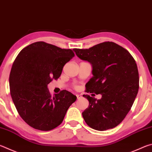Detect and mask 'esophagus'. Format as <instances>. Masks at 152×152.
Masks as SVG:
<instances>
[{"instance_id": "34e87169", "label": "esophagus", "mask_w": 152, "mask_h": 152, "mask_svg": "<svg viewBox=\"0 0 152 152\" xmlns=\"http://www.w3.org/2000/svg\"><path fill=\"white\" fill-rule=\"evenodd\" d=\"M76 95L77 99H81V98H82V96L80 94H76Z\"/></svg>"}]
</instances>
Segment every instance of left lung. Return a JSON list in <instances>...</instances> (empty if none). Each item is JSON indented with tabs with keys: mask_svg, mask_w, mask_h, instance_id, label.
<instances>
[{
	"mask_svg": "<svg viewBox=\"0 0 152 152\" xmlns=\"http://www.w3.org/2000/svg\"><path fill=\"white\" fill-rule=\"evenodd\" d=\"M74 50L78 58L92 66L93 76L86 84L85 92L102 94L99 100L83 95L89 101L82 113L84 121L98 131L117 127L130 110L138 92L135 60L126 49L112 42Z\"/></svg>",
	"mask_w": 152,
	"mask_h": 152,
	"instance_id": "1",
	"label": "left lung"
}]
</instances>
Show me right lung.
I'll use <instances>...</instances> for the list:
<instances>
[{
  "mask_svg": "<svg viewBox=\"0 0 152 152\" xmlns=\"http://www.w3.org/2000/svg\"><path fill=\"white\" fill-rule=\"evenodd\" d=\"M73 57L71 49L44 42L31 43L17 56L9 76L10 92L18 113L31 127L45 132L57 127L76 101L70 92L63 90L51 96L48 88Z\"/></svg>",
  "mask_w": 152,
  "mask_h": 152,
  "instance_id": "right-lung-1",
  "label": "right lung"
}]
</instances>
